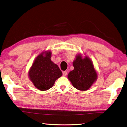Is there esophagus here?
Masks as SVG:
<instances>
[{"label":"esophagus","instance_id":"obj_1","mask_svg":"<svg viewBox=\"0 0 127 127\" xmlns=\"http://www.w3.org/2000/svg\"><path fill=\"white\" fill-rule=\"evenodd\" d=\"M63 76H66V75H67V72L66 71H63Z\"/></svg>","mask_w":127,"mask_h":127}]
</instances>
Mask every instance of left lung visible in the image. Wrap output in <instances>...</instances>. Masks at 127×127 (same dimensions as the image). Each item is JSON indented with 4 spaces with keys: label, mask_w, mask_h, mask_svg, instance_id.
Listing matches in <instances>:
<instances>
[{
    "label": "left lung",
    "mask_w": 127,
    "mask_h": 127,
    "mask_svg": "<svg viewBox=\"0 0 127 127\" xmlns=\"http://www.w3.org/2000/svg\"><path fill=\"white\" fill-rule=\"evenodd\" d=\"M73 65L74 69L68 74V78L73 86L81 91L89 89L97 77L92 61L87 56L82 59L81 55H78Z\"/></svg>",
    "instance_id": "1"
}]
</instances>
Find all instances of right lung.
<instances>
[{
    "label": "right lung",
    "instance_id": "right-lung-1",
    "mask_svg": "<svg viewBox=\"0 0 127 127\" xmlns=\"http://www.w3.org/2000/svg\"><path fill=\"white\" fill-rule=\"evenodd\" d=\"M51 55L50 51L39 54L35 58L28 73L30 80L34 86L42 91L51 88L56 80L63 74L58 66L51 61Z\"/></svg>",
    "mask_w": 127,
    "mask_h": 127
}]
</instances>
